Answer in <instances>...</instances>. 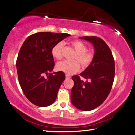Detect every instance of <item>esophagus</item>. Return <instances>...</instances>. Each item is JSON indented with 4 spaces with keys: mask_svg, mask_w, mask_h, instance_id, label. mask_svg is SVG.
Segmentation results:
<instances>
[{
    "mask_svg": "<svg viewBox=\"0 0 135 135\" xmlns=\"http://www.w3.org/2000/svg\"><path fill=\"white\" fill-rule=\"evenodd\" d=\"M70 78H71V76L68 75H66V79H70Z\"/></svg>",
    "mask_w": 135,
    "mask_h": 135,
    "instance_id": "esophagus-1",
    "label": "esophagus"
}]
</instances>
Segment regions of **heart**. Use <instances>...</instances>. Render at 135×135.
I'll return each mask as SVG.
<instances>
[{
    "mask_svg": "<svg viewBox=\"0 0 135 135\" xmlns=\"http://www.w3.org/2000/svg\"><path fill=\"white\" fill-rule=\"evenodd\" d=\"M72 47L75 50L76 54L74 60H77L80 63L83 69L87 68L91 65L94 58V53L90 50H87V47L83 42L78 40L73 41L70 42ZM64 44L59 42L56 44L51 50V54L54 58L57 60L62 59ZM77 61H62L56 65V69L63 72L68 75L75 74L80 69V65Z\"/></svg>",
    "mask_w": 135,
    "mask_h": 135,
    "instance_id": "heart-1",
    "label": "heart"
}]
</instances>
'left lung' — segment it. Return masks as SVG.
I'll return each instance as SVG.
<instances>
[{"label":"left lung","instance_id":"obj_1","mask_svg":"<svg viewBox=\"0 0 135 135\" xmlns=\"http://www.w3.org/2000/svg\"><path fill=\"white\" fill-rule=\"evenodd\" d=\"M81 39L91 42L94 48V58L84 71L72 77L74 82L70 94L73 105L84 111L100 106L111 91L115 75V61L112 52L105 42L97 36H83Z\"/></svg>","mask_w":135,"mask_h":135}]
</instances>
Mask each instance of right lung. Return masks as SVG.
<instances>
[{"mask_svg": "<svg viewBox=\"0 0 135 135\" xmlns=\"http://www.w3.org/2000/svg\"><path fill=\"white\" fill-rule=\"evenodd\" d=\"M69 36L38 32L30 35L20 50L16 62L20 85L28 100L37 107H48L56 100L65 74L61 71L51 73L54 67L51 50Z\"/></svg>", "mask_w": 135, "mask_h": 135, "instance_id": "right-lung-1", "label": "right lung"}]
</instances>
